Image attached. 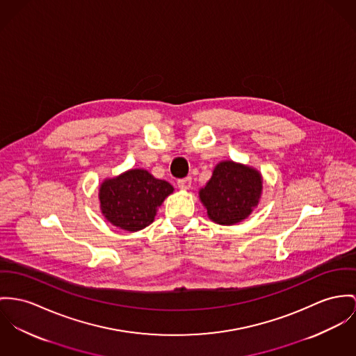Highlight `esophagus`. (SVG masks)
<instances>
[{
	"mask_svg": "<svg viewBox=\"0 0 356 356\" xmlns=\"http://www.w3.org/2000/svg\"><path fill=\"white\" fill-rule=\"evenodd\" d=\"M191 184L192 179L190 176L177 180V187H179L180 190H190V188H191Z\"/></svg>",
	"mask_w": 356,
	"mask_h": 356,
	"instance_id": "obj_1",
	"label": "esophagus"
}]
</instances>
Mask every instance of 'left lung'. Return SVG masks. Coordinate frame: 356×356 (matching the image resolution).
Listing matches in <instances>:
<instances>
[{"label": "left lung", "instance_id": "8db88e82", "mask_svg": "<svg viewBox=\"0 0 356 356\" xmlns=\"http://www.w3.org/2000/svg\"><path fill=\"white\" fill-rule=\"evenodd\" d=\"M261 183L257 170L223 161L216 166L211 179L199 195L209 218L219 225H234L245 219L257 206Z\"/></svg>", "mask_w": 356, "mask_h": 356}]
</instances>
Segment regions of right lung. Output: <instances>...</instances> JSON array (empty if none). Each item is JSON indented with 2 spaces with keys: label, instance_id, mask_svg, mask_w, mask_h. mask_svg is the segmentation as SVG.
Returning <instances> with one entry per match:
<instances>
[{
  "label": "right lung",
  "instance_id": "1",
  "mask_svg": "<svg viewBox=\"0 0 356 356\" xmlns=\"http://www.w3.org/2000/svg\"><path fill=\"white\" fill-rule=\"evenodd\" d=\"M173 187L153 177L147 170L131 169L100 187V207L112 225L138 232L149 226L165 197Z\"/></svg>",
  "mask_w": 356,
  "mask_h": 356
}]
</instances>
